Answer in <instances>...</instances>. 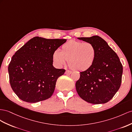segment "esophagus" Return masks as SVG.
<instances>
[{"mask_svg": "<svg viewBox=\"0 0 132 132\" xmlns=\"http://www.w3.org/2000/svg\"><path fill=\"white\" fill-rule=\"evenodd\" d=\"M71 71H69V70H66V72H65V73L66 74H69V75H70V74H71Z\"/></svg>", "mask_w": 132, "mask_h": 132, "instance_id": "obj_1", "label": "esophagus"}]
</instances>
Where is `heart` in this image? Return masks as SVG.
Here are the masks:
<instances>
[{
    "instance_id": "1",
    "label": "heart",
    "mask_w": 132,
    "mask_h": 132,
    "mask_svg": "<svg viewBox=\"0 0 132 132\" xmlns=\"http://www.w3.org/2000/svg\"><path fill=\"white\" fill-rule=\"evenodd\" d=\"M96 56V50L92 43L70 40L62 46L61 51H54L53 60L58 66L65 65L68 60L72 69L85 71L92 66Z\"/></svg>"
}]
</instances>
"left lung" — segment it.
Segmentation results:
<instances>
[{"instance_id": "obj_1", "label": "left lung", "mask_w": 132, "mask_h": 132, "mask_svg": "<svg viewBox=\"0 0 132 132\" xmlns=\"http://www.w3.org/2000/svg\"><path fill=\"white\" fill-rule=\"evenodd\" d=\"M77 38L92 43L96 50V56L92 66L80 72V79L76 82L77 94L89 103H106L120 88L122 64L117 53L100 37Z\"/></svg>"}]
</instances>
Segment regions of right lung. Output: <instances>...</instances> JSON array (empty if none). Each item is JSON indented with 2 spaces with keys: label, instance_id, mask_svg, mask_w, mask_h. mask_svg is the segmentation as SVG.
Here are the masks:
<instances>
[{
  "label": "right lung",
  "instance_id": "1",
  "mask_svg": "<svg viewBox=\"0 0 132 132\" xmlns=\"http://www.w3.org/2000/svg\"><path fill=\"white\" fill-rule=\"evenodd\" d=\"M66 42L35 37L13 56L8 66L9 81L20 99L34 103L52 95L57 79L65 72L53 67V53Z\"/></svg>",
  "mask_w": 132,
  "mask_h": 132
}]
</instances>
